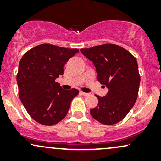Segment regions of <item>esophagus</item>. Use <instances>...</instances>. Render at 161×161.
<instances>
[{
    "instance_id": "1",
    "label": "esophagus",
    "mask_w": 161,
    "mask_h": 161,
    "mask_svg": "<svg viewBox=\"0 0 161 161\" xmlns=\"http://www.w3.org/2000/svg\"><path fill=\"white\" fill-rule=\"evenodd\" d=\"M80 94L81 95H82L83 96H88L89 94L88 93H86V92H80Z\"/></svg>"
}]
</instances>
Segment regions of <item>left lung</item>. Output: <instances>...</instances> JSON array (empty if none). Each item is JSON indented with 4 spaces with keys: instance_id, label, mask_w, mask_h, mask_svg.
Instances as JSON below:
<instances>
[{
    "instance_id": "1",
    "label": "left lung",
    "mask_w": 161,
    "mask_h": 161,
    "mask_svg": "<svg viewBox=\"0 0 161 161\" xmlns=\"http://www.w3.org/2000/svg\"><path fill=\"white\" fill-rule=\"evenodd\" d=\"M93 63L97 80L108 88L98 99L97 107L91 109L94 119L104 125L119 123L128 114L138 97L140 75L136 57L119 45L104 44L80 50Z\"/></svg>"
}]
</instances>
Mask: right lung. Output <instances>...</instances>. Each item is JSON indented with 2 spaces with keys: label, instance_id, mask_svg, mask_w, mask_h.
Here are the masks:
<instances>
[{
  "label": "right lung",
  "instance_id": "right-lung-1",
  "mask_svg": "<svg viewBox=\"0 0 161 161\" xmlns=\"http://www.w3.org/2000/svg\"><path fill=\"white\" fill-rule=\"evenodd\" d=\"M78 52V49L42 44L28 51L20 60L16 75L19 99L40 124L53 125L61 121L79 94V90H64L55 82L64 74L66 63Z\"/></svg>",
  "mask_w": 161,
  "mask_h": 161
}]
</instances>
